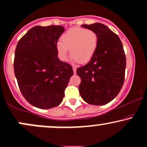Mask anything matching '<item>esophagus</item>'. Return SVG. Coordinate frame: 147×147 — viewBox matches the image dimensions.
Here are the masks:
<instances>
[{
	"instance_id": "obj_1",
	"label": "esophagus",
	"mask_w": 147,
	"mask_h": 147,
	"mask_svg": "<svg viewBox=\"0 0 147 147\" xmlns=\"http://www.w3.org/2000/svg\"><path fill=\"white\" fill-rule=\"evenodd\" d=\"M72 69H73L74 74H76V72H77V68H76L75 66H73V67H72Z\"/></svg>"
}]
</instances>
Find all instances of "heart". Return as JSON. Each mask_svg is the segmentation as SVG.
<instances>
[{
	"label": "heart",
	"instance_id": "b5f03b06",
	"mask_svg": "<svg viewBox=\"0 0 147 147\" xmlns=\"http://www.w3.org/2000/svg\"><path fill=\"white\" fill-rule=\"evenodd\" d=\"M98 34L92 30L73 28L62 35L61 43L57 44V51L62 61H66L68 50L79 63H88L91 59L98 45Z\"/></svg>",
	"mask_w": 147,
	"mask_h": 147
}]
</instances>
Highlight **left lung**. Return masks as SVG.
<instances>
[{
	"mask_svg": "<svg viewBox=\"0 0 147 147\" xmlns=\"http://www.w3.org/2000/svg\"><path fill=\"white\" fill-rule=\"evenodd\" d=\"M98 34V45L86 65L77 69L81 97L92 105H105L118 95L124 82L126 56L119 36L100 23L82 25Z\"/></svg>",
	"mask_w": 147,
	"mask_h": 147,
	"instance_id": "left-lung-1",
	"label": "left lung"
}]
</instances>
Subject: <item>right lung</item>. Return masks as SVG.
<instances>
[{
	"mask_svg": "<svg viewBox=\"0 0 147 147\" xmlns=\"http://www.w3.org/2000/svg\"><path fill=\"white\" fill-rule=\"evenodd\" d=\"M65 28L35 26L19 40L15 50L14 74L22 95L41 109L59 106L74 72L59 59L57 43Z\"/></svg>",
	"mask_w": 147,
	"mask_h": 147,
	"instance_id": "right-lung-1",
	"label": "right lung"
}]
</instances>
